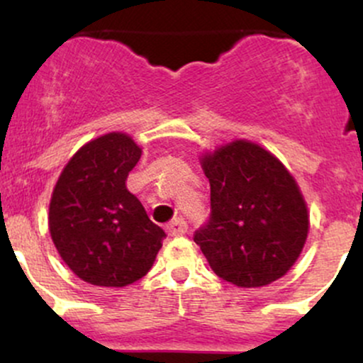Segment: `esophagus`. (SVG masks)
<instances>
[{"label": "esophagus", "mask_w": 363, "mask_h": 363, "mask_svg": "<svg viewBox=\"0 0 363 363\" xmlns=\"http://www.w3.org/2000/svg\"><path fill=\"white\" fill-rule=\"evenodd\" d=\"M165 228H167L169 235H172V237L182 235L187 232V223L182 218H176V220H172V222H170Z\"/></svg>", "instance_id": "34e87169"}]
</instances>
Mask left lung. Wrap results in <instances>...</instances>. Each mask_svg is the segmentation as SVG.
<instances>
[{"mask_svg":"<svg viewBox=\"0 0 363 363\" xmlns=\"http://www.w3.org/2000/svg\"><path fill=\"white\" fill-rule=\"evenodd\" d=\"M210 181L211 215L196 230L211 269L242 289L281 278L301 256L309 234L306 199L272 152L234 140L201 155Z\"/></svg>","mask_w":363,"mask_h":363,"instance_id":"1","label":"left lung"}]
</instances>
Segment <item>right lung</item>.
Returning <instances> with one entry per match:
<instances>
[{
	"label": "right lung",
	"instance_id": "right-lung-1",
	"mask_svg": "<svg viewBox=\"0 0 363 363\" xmlns=\"http://www.w3.org/2000/svg\"><path fill=\"white\" fill-rule=\"evenodd\" d=\"M141 148L107 133L69 158L49 203V232L61 259L83 281L126 286L150 272L165 232L126 187Z\"/></svg>",
	"mask_w": 363,
	"mask_h": 363
}]
</instances>
